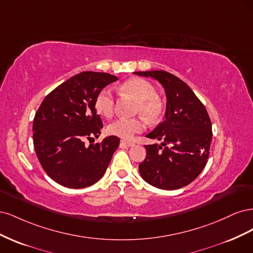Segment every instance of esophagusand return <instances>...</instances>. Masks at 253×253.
Returning <instances> with one entry per match:
<instances>
[{
	"instance_id": "1",
	"label": "esophagus",
	"mask_w": 253,
	"mask_h": 253,
	"mask_svg": "<svg viewBox=\"0 0 253 253\" xmlns=\"http://www.w3.org/2000/svg\"><path fill=\"white\" fill-rule=\"evenodd\" d=\"M121 144H125L126 147H133L135 144L133 141H126V140H121Z\"/></svg>"
}]
</instances>
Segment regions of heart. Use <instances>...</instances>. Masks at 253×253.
I'll use <instances>...</instances> for the list:
<instances>
[{
    "label": "heart",
    "mask_w": 253,
    "mask_h": 253,
    "mask_svg": "<svg viewBox=\"0 0 253 253\" xmlns=\"http://www.w3.org/2000/svg\"><path fill=\"white\" fill-rule=\"evenodd\" d=\"M120 90L138 101L136 112L141 114L148 121L156 122L162 118L164 103L162 99L156 96V88L150 82L141 78H132L121 84ZM115 106L116 100L110 88H103L99 91L95 99V108L99 114L104 117H111ZM144 127L145 122L141 117H120L112 122L108 131L122 139H132L135 134L141 133Z\"/></svg>",
    "instance_id": "obj_1"
}]
</instances>
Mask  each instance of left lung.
<instances>
[{
  "mask_svg": "<svg viewBox=\"0 0 253 253\" xmlns=\"http://www.w3.org/2000/svg\"><path fill=\"white\" fill-rule=\"evenodd\" d=\"M156 79L166 91V119L145 137L163 141L144 145L145 159L139 165L144 181L164 189H180L192 182L207 164L212 126L205 105L187 84L165 71L136 72Z\"/></svg>",
  "mask_w": 253,
  "mask_h": 253,
  "instance_id": "8db88e82",
  "label": "left lung"
}]
</instances>
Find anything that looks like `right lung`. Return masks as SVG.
<instances>
[{"mask_svg":"<svg viewBox=\"0 0 253 253\" xmlns=\"http://www.w3.org/2000/svg\"><path fill=\"white\" fill-rule=\"evenodd\" d=\"M116 76L83 72L60 84L44 98L33 125L38 159L59 185L82 189L94 185L108 169L119 145L117 136L86 147L84 139L99 137L103 127L96 114L97 94Z\"/></svg>","mask_w":253,"mask_h":253,"instance_id":"add662e5","label":"right lung"}]
</instances>
